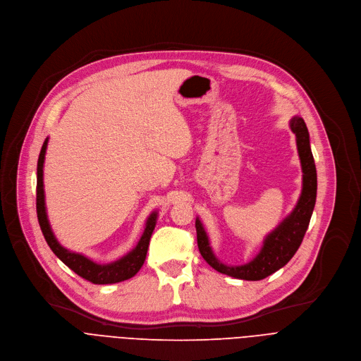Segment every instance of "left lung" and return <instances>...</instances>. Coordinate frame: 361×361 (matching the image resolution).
<instances>
[{"mask_svg": "<svg viewBox=\"0 0 361 361\" xmlns=\"http://www.w3.org/2000/svg\"><path fill=\"white\" fill-rule=\"evenodd\" d=\"M292 132L296 135L298 154L302 165V193L295 206V209L287 214L286 218L279 224L276 229H273L262 241V247L259 252L247 264L243 266H228L214 255L207 232L199 218H196V231H197V245L202 257L206 259L210 267L222 274L241 279V280H262L270 274L276 273L299 250L306 229L309 226V221L312 212H314L317 202V166L314 161V155L310 151L309 132L306 128L305 120L299 116H293L289 123Z\"/></svg>", "mask_w": 361, "mask_h": 361, "instance_id": "1", "label": "left lung"}]
</instances>
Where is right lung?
<instances>
[{
	"instance_id": "1",
	"label": "right lung",
	"mask_w": 361,
	"mask_h": 361,
	"mask_svg": "<svg viewBox=\"0 0 361 361\" xmlns=\"http://www.w3.org/2000/svg\"><path fill=\"white\" fill-rule=\"evenodd\" d=\"M47 142H49V137L44 139L43 147L39 154L37 185H36L37 219L47 245L51 247L54 254L65 264V266H68L72 271L94 284H113V283H118L133 277L140 270L143 262H145L148 247H149V239L157 225L158 213L152 212L149 214V218L147 219V224H145V229H143V233L137 241L136 247L132 251H129L126 255L113 262L99 264V262H94L92 259H90L82 254L66 250L58 243V239L51 228V224H49V219H47V213H46L44 188H43V164H44Z\"/></svg>"
}]
</instances>
